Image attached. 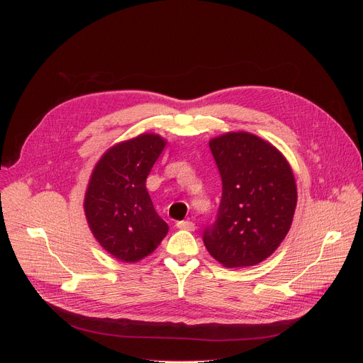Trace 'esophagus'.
<instances>
[{
  "label": "esophagus",
  "instance_id": "1",
  "mask_svg": "<svg viewBox=\"0 0 363 363\" xmlns=\"http://www.w3.org/2000/svg\"><path fill=\"white\" fill-rule=\"evenodd\" d=\"M177 226L179 230H185V231H194L196 230V225L191 220H179L177 223Z\"/></svg>",
  "mask_w": 363,
  "mask_h": 363
}]
</instances>
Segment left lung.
<instances>
[{"mask_svg": "<svg viewBox=\"0 0 363 363\" xmlns=\"http://www.w3.org/2000/svg\"><path fill=\"white\" fill-rule=\"evenodd\" d=\"M222 179V199L203 242L226 268L268 259L290 231L297 188L290 164L269 143L247 132L208 143Z\"/></svg>", "mask_w": 363, "mask_h": 363, "instance_id": "left-lung-1", "label": "left lung"}]
</instances>
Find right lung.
I'll return each mask as SVG.
<instances>
[{"label": "right lung", "mask_w": 363, "mask_h": 363, "mask_svg": "<svg viewBox=\"0 0 363 363\" xmlns=\"http://www.w3.org/2000/svg\"><path fill=\"white\" fill-rule=\"evenodd\" d=\"M166 141L155 133L111 147L95 166L85 194L91 231L122 262H138L155 252L167 234L145 181Z\"/></svg>", "instance_id": "add662e5"}]
</instances>
